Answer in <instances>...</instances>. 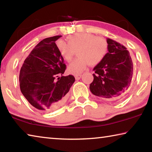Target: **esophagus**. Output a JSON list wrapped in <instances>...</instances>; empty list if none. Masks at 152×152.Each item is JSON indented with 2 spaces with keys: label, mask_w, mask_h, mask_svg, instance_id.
Wrapping results in <instances>:
<instances>
[{
  "label": "esophagus",
  "mask_w": 152,
  "mask_h": 152,
  "mask_svg": "<svg viewBox=\"0 0 152 152\" xmlns=\"http://www.w3.org/2000/svg\"><path fill=\"white\" fill-rule=\"evenodd\" d=\"M81 76H82V74H76V75L75 76V78H76V80H79V79H80V78H81Z\"/></svg>",
  "instance_id": "1"
}]
</instances>
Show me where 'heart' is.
Wrapping results in <instances>:
<instances>
[{
    "label": "heart",
    "mask_w": 152,
    "mask_h": 152,
    "mask_svg": "<svg viewBox=\"0 0 152 152\" xmlns=\"http://www.w3.org/2000/svg\"><path fill=\"white\" fill-rule=\"evenodd\" d=\"M67 42L59 39L56 48L64 60L70 61L77 51L78 58L68 66V71L78 74L85 70L88 64L95 66L101 64L106 57L109 45L106 39L89 33H78L69 35Z\"/></svg>",
    "instance_id": "obj_1"
}]
</instances>
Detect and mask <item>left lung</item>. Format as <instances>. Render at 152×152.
Wrapping results in <instances>:
<instances>
[{"label": "left lung", "instance_id": "8db88e82", "mask_svg": "<svg viewBox=\"0 0 152 152\" xmlns=\"http://www.w3.org/2000/svg\"><path fill=\"white\" fill-rule=\"evenodd\" d=\"M108 53L102 62L94 68L93 82L90 90L95 96L115 100L122 97L130 86L133 62L124 45L107 38Z\"/></svg>", "mask_w": 152, "mask_h": 152}]
</instances>
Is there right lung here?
<instances>
[{
  "label": "right lung",
  "mask_w": 152,
  "mask_h": 152,
  "mask_svg": "<svg viewBox=\"0 0 152 152\" xmlns=\"http://www.w3.org/2000/svg\"><path fill=\"white\" fill-rule=\"evenodd\" d=\"M61 37L53 36L41 41L25 59L20 70L22 94L33 107L43 112L60 107L75 81L72 75L62 76L66 64L56 44Z\"/></svg>",
  "instance_id": "right-lung-1"
}]
</instances>
